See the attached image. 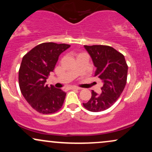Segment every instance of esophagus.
I'll use <instances>...</instances> for the list:
<instances>
[{
  "label": "esophagus",
  "instance_id": "34e87169",
  "mask_svg": "<svg viewBox=\"0 0 152 152\" xmlns=\"http://www.w3.org/2000/svg\"><path fill=\"white\" fill-rule=\"evenodd\" d=\"M71 89H76V90H80V88H78L77 86H71L70 87Z\"/></svg>",
  "mask_w": 152,
  "mask_h": 152
}]
</instances>
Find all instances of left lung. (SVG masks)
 <instances>
[{
	"label": "left lung",
	"mask_w": 152,
	"mask_h": 152,
	"mask_svg": "<svg viewBox=\"0 0 152 152\" xmlns=\"http://www.w3.org/2000/svg\"><path fill=\"white\" fill-rule=\"evenodd\" d=\"M96 68L94 76L101 78L104 85L102 94L91 91V98L83 105L88 111L99 112L109 109L119 98L127 79V66L122 53L112 47L103 45L84 46Z\"/></svg>",
	"instance_id": "8db88e82"
}]
</instances>
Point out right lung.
Returning <instances> with one entry per match:
<instances>
[{
	"label": "right lung",
	"instance_id": "1",
	"mask_svg": "<svg viewBox=\"0 0 152 152\" xmlns=\"http://www.w3.org/2000/svg\"><path fill=\"white\" fill-rule=\"evenodd\" d=\"M65 43L48 42L38 45L23 57L18 71L20 91L36 111L53 114L62 107L66 93L53 85L46 84L60 54L69 48Z\"/></svg>",
	"mask_w": 152,
	"mask_h": 152
}]
</instances>
